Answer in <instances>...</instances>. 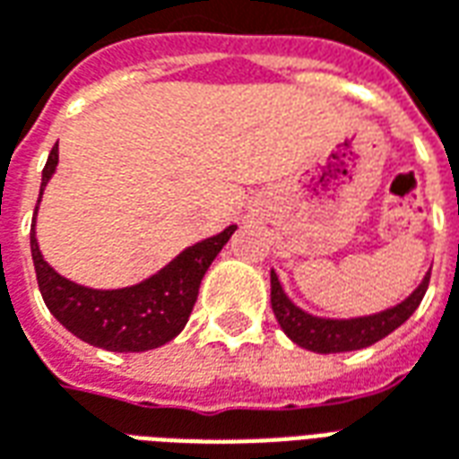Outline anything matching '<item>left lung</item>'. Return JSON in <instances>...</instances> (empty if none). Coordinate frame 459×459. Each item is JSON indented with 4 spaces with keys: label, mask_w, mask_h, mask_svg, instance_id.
Here are the masks:
<instances>
[{
    "label": "left lung",
    "mask_w": 459,
    "mask_h": 459,
    "mask_svg": "<svg viewBox=\"0 0 459 459\" xmlns=\"http://www.w3.org/2000/svg\"><path fill=\"white\" fill-rule=\"evenodd\" d=\"M428 282H430V273L425 275L411 298L381 315L359 319H319L295 307L280 288L278 275L270 273V305L280 327L285 329V334L295 344L305 346L309 351H319V354H337V351H354V349L376 344L378 339L388 337L394 329L401 327L423 302Z\"/></svg>",
    "instance_id": "1"
}]
</instances>
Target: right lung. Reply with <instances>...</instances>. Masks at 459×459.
Segmentation results:
<instances>
[{"mask_svg": "<svg viewBox=\"0 0 459 459\" xmlns=\"http://www.w3.org/2000/svg\"><path fill=\"white\" fill-rule=\"evenodd\" d=\"M56 164H58V144L48 154L41 174L39 201ZM233 230L236 226H229L219 236L201 240L184 250L179 258L171 260L157 275L125 290L81 288L71 280L61 278L41 258L34 229H31V258H34L36 280L46 307L51 309V315L71 334L108 351H147L171 342L184 329L199 298L201 278L206 275L221 248L229 243Z\"/></svg>", "mask_w": 459, "mask_h": 459, "instance_id": "add662e5", "label": "right lung"}]
</instances>
